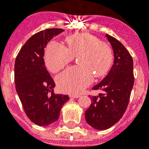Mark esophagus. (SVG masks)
Returning a JSON list of instances; mask_svg holds the SVG:
<instances>
[{
  "label": "esophagus",
  "instance_id": "esophagus-1",
  "mask_svg": "<svg viewBox=\"0 0 149 149\" xmlns=\"http://www.w3.org/2000/svg\"><path fill=\"white\" fill-rule=\"evenodd\" d=\"M69 97H71V98H79V97H80V95H77V94H71Z\"/></svg>",
  "mask_w": 149,
  "mask_h": 149
}]
</instances>
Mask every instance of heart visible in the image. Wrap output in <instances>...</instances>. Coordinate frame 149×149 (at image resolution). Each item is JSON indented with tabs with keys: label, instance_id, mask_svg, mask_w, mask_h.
Returning <instances> with one entry per match:
<instances>
[{
	"label": "heart",
	"instance_id": "b5f03b06",
	"mask_svg": "<svg viewBox=\"0 0 149 149\" xmlns=\"http://www.w3.org/2000/svg\"><path fill=\"white\" fill-rule=\"evenodd\" d=\"M68 47L51 42L45 50L47 68L52 73L63 69L74 57L80 66H72L56 77L59 89L64 93H79L93 82V76L100 77L109 72L113 63V52L106 42L88 33L66 38Z\"/></svg>",
	"mask_w": 149,
	"mask_h": 149
}]
</instances>
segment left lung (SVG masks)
<instances>
[{
	"mask_svg": "<svg viewBox=\"0 0 149 149\" xmlns=\"http://www.w3.org/2000/svg\"><path fill=\"white\" fill-rule=\"evenodd\" d=\"M106 37L113 48V65L107 75L92 88L102 92L90 97L92 102L85 112L88 124L100 130L110 128L121 119L128 106L134 81L130 52L114 37L108 34Z\"/></svg>",
	"mask_w": 149,
	"mask_h": 149,
	"instance_id": "1",
	"label": "left lung"
}]
</instances>
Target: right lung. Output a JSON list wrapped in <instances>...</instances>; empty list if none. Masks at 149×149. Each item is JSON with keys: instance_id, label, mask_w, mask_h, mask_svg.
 <instances>
[{"instance_id": "obj_1", "label": "right lung", "mask_w": 149, "mask_h": 149, "mask_svg": "<svg viewBox=\"0 0 149 149\" xmlns=\"http://www.w3.org/2000/svg\"><path fill=\"white\" fill-rule=\"evenodd\" d=\"M61 28H49L31 36L22 47L15 63V82L25 114L38 126H47L58 119L68 95L56 94V86L45 66V48Z\"/></svg>"}]
</instances>
